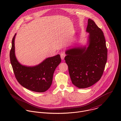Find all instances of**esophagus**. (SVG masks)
Segmentation results:
<instances>
[{"label":"esophagus","mask_w":121,"mask_h":121,"mask_svg":"<svg viewBox=\"0 0 121 121\" xmlns=\"http://www.w3.org/2000/svg\"><path fill=\"white\" fill-rule=\"evenodd\" d=\"M66 56V54L64 53H61L60 54V57H61V59L62 60H64V58Z\"/></svg>","instance_id":"34e87169"}]
</instances>
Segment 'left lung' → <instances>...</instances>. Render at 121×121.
I'll use <instances>...</instances> for the list:
<instances>
[{
    "label": "left lung",
    "instance_id": "left-lung-1",
    "mask_svg": "<svg viewBox=\"0 0 121 121\" xmlns=\"http://www.w3.org/2000/svg\"><path fill=\"white\" fill-rule=\"evenodd\" d=\"M86 31L89 44L67 50L65 60L72 82L79 88L91 86L101 78L107 61L108 50L102 30L89 19Z\"/></svg>",
    "mask_w": 121,
    "mask_h": 121
}]
</instances>
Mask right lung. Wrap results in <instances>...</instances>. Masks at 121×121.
Wrapping results in <instances>:
<instances>
[{
	"label": "right lung",
	"instance_id": "right-lung-1",
	"mask_svg": "<svg viewBox=\"0 0 121 121\" xmlns=\"http://www.w3.org/2000/svg\"><path fill=\"white\" fill-rule=\"evenodd\" d=\"M13 36L10 52V62L16 79L24 88L33 91L43 92L51 86L54 72L61 62L60 56L58 54L46 59L40 64L32 67L22 65L15 56Z\"/></svg>",
	"mask_w": 121,
	"mask_h": 121
}]
</instances>
